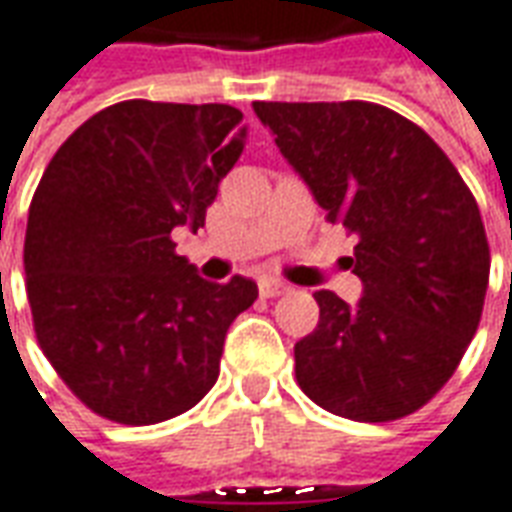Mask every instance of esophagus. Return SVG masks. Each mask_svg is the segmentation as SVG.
Listing matches in <instances>:
<instances>
[{
  "instance_id": "34e87169",
  "label": "esophagus",
  "mask_w": 512,
  "mask_h": 512,
  "mask_svg": "<svg viewBox=\"0 0 512 512\" xmlns=\"http://www.w3.org/2000/svg\"><path fill=\"white\" fill-rule=\"evenodd\" d=\"M259 292H262V298H278V295L290 292V287L284 281H276V278H264V281H259Z\"/></svg>"
}]
</instances>
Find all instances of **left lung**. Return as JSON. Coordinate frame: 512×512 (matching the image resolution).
Here are the masks:
<instances>
[{"instance_id": "left-lung-1", "label": "left lung", "mask_w": 512, "mask_h": 512, "mask_svg": "<svg viewBox=\"0 0 512 512\" xmlns=\"http://www.w3.org/2000/svg\"><path fill=\"white\" fill-rule=\"evenodd\" d=\"M329 222L357 236L362 298L317 290L320 320L295 343L317 407L384 424L421 410L474 340L491 273L479 206L449 155L376 102H253Z\"/></svg>"}]
</instances>
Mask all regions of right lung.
Returning <instances> with one entry per match:
<instances>
[{
    "instance_id": "1",
    "label": "right lung",
    "mask_w": 512,
    "mask_h": 512,
    "mask_svg": "<svg viewBox=\"0 0 512 512\" xmlns=\"http://www.w3.org/2000/svg\"><path fill=\"white\" fill-rule=\"evenodd\" d=\"M242 147L234 105L125 100L83 122L44 169L24 236L33 329L102 418L169 421L217 382L225 331L259 290L197 276L172 231L206 225Z\"/></svg>"
}]
</instances>
